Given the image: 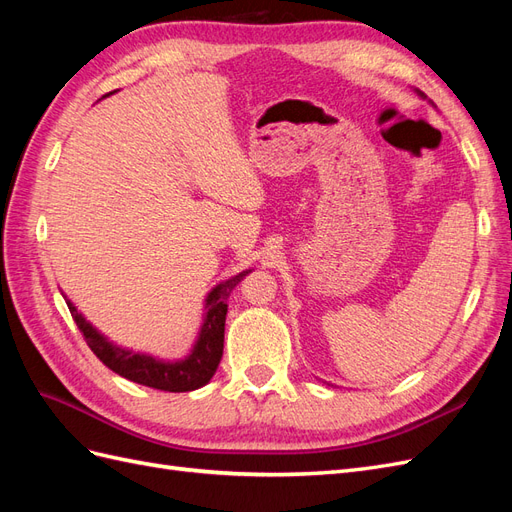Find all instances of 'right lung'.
Masks as SVG:
<instances>
[{
    "mask_svg": "<svg viewBox=\"0 0 512 512\" xmlns=\"http://www.w3.org/2000/svg\"><path fill=\"white\" fill-rule=\"evenodd\" d=\"M247 271L232 277V280L213 288L207 297L205 305V324L200 329V337L188 359L177 363H164L156 361L153 356L136 354L126 348H119L108 342L104 335H100L91 324L76 312V307L68 301V309L76 322V327L83 333L87 346L91 348L98 359L113 369L115 374L128 378L132 382H138L143 386H151V389L168 391V393H185L205 386L218 369L224 352V322L228 312V297L232 288H235Z\"/></svg>",
    "mask_w": 512,
    "mask_h": 512,
    "instance_id": "add662e5",
    "label": "right lung"
}]
</instances>
